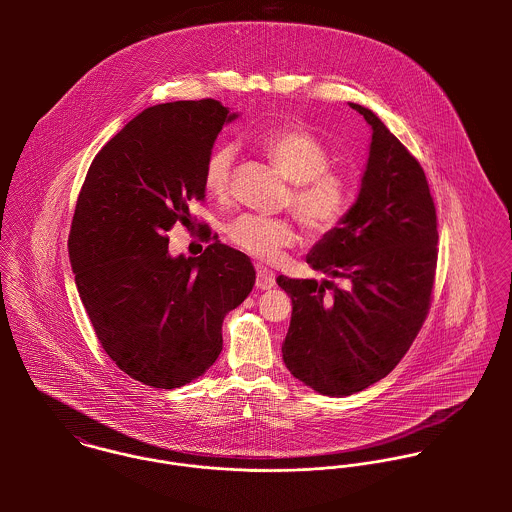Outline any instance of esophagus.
Returning a JSON list of instances; mask_svg holds the SVG:
<instances>
[{"label": "esophagus", "mask_w": 512, "mask_h": 512, "mask_svg": "<svg viewBox=\"0 0 512 512\" xmlns=\"http://www.w3.org/2000/svg\"><path fill=\"white\" fill-rule=\"evenodd\" d=\"M276 286V274L264 266L256 268V288L258 290H270Z\"/></svg>", "instance_id": "34e87169"}]
</instances>
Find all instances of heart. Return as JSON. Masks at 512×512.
I'll return each mask as SVG.
<instances>
[{
    "label": "heart",
    "mask_w": 512,
    "mask_h": 512,
    "mask_svg": "<svg viewBox=\"0 0 512 512\" xmlns=\"http://www.w3.org/2000/svg\"><path fill=\"white\" fill-rule=\"evenodd\" d=\"M260 147L272 165L293 183L286 207L311 234H329L343 224L353 207L351 181L333 171V157L313 134L284 126L260 136ZM236 151L230 144L213 147L203 171L205 189L224 199L230 191ZM228 240L244 254L260 262H276L297 242L290 219H266L242 215L226 226Z\"/></svg>",
    "instance_id": "b5f03b06"
}]
</instances>
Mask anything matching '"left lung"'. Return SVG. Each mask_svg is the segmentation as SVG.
<instances>
[{
	"label": "left lung",
	"mask_w": 512,
	"mask_h": 512,
	"mask_svg": "<svg viewBox=\"0 0 512 512\" xmlns=\"http://www.w3.org/2000/svg\"><path fill=\"white\" fill-rule=\"evenodd\" d=\"M349 106L372 128L361 191L343 224L307 254L313 270L345 288L276 280L292 297L284 363L325 396L361 392L402 361L428 317L438 264V217L422 165L376 114Z\"/></svg>",
	"instance_id": "8db88e82"
}]
</instances>
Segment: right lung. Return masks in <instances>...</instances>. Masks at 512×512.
I'll list each match as a JSON object with an SVG mask.
<instances>
[{"mask_svg": "<svg viewBox=\"0 0 512 512\" xmlns=\"http://www.w3.org/2000/svg\"><path fill=\"white\" fill-rule=\"evenodd\" d=\"M234 118L213 98L147 108L96 153L76 199L78 295L106 355L153 388L207 372L222 351L224 315L256 282L250 258L217 236L197 258L169 256L167 232L205 199V161Z\"/></svg>", "mask_w": 512, "mask_h": 512, "instance_id": "obj_1", "label": "right lung"}]
</instances>
